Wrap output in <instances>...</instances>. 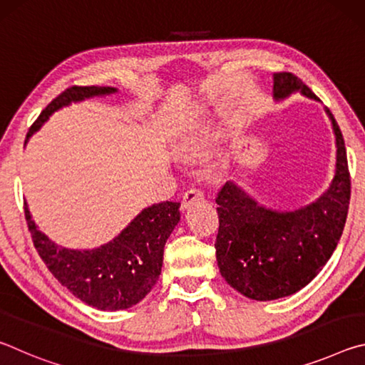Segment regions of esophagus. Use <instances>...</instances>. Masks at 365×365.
<instances>
[{
	"label": "esophagus",
	"instance_id": "esophagus-1",
	"mask_svg": "<svg viewBox=\"0 0 365 365\" xmlns=\"http://www.w3.org/2000/svg\"><path fill=\"white\" fill-rule=\"evenodd\" d=\"M205 200V193L200 188H190L185 191L183 195V200H182V207L183 209H188L191 205H195V202H200Z\"/></svg>",
	"mask_w": 365,
	"mask_h": 365
}]
</instances>
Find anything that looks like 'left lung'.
I'll return each instance as SVG.
<instances>
[{
  "label": "left lung",
  "instance_id": "8db88e82",
  "mask_svg": "<svg viewBox=\"0 0 365 365\" xmlns=\"http://www.w3.org/2000/svg\"><path fill=\"white\" fill-rule=\"evenodd\" d=\"M272 93L275 101L293 93L320 101L289 72L274 73ZM325 113L335 133L336 163L329 188L316 201L293 211H279L257 202L232 180L215 197L217 265L228 285L246 298L274 301L299 292L316 279L341 237L351 180L341 130L329 108Z\"/></svg>",
  "mask_w": 365,
  "mask_h": 365
}]
</instances>
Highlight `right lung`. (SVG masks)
I'll return each instance as SVG.
<instances>
[{
    "label": "right lung",
    "mask_w": 365,
    "mask_h": 365,
    "mask_svg": "<svg viewBox=\"0 0 365 365\" xmlns=\"http://www.w3.org/2000/svg\"><path fill=\"white\" fill-rule=\"evenodd\" d=\"M114 93L117 88L113 86L67 88L30 127L26 143L56 110ZM26 219L36 251L61 285L91 307L122 311L138 304L156 285L165 242L180 222V202L164 201L145 207L117 237L93 250H71L54 243L35 224L27 202Z\"/></svg>",
    "instance_id": "add662e5"
}]
</instances>
